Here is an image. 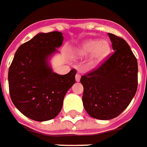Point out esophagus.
Wrapping results in <instances>:
<instances>
[{"label":"esophagus","mask_w":147,"mask_h":147,"mask_svg":"<svg viewBox=\"0 0 147 147\" xmlns=\"http://www.w3.org/2000/svg\"><path fill=\"white\" fill-rule=\"evenodd\" d=\"M75 78H76V81H77V82H80V79H81V74L78 73V74H76Z\"/></svg>","instance_id":"esophagus-1"}]
</instances>
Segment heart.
Here are the masks:
<instances>
[{
	"mask_svg": "<svg viewBox=\"0 0 147 147\" xmlns=\"http://www.w3.org/2000/svg\"><path fill=\"white\" fill-rule=\"evenodd\" d=\"M110 51V45L108 41L89 40L84 42L76 51V55L78 57H85L90 55V64L96 66L105 59Z\"/></svg>",
	"mask_w": 147,
	"mask_h": 147,
	"instance_id": "b5f03b06",
	"label": "heart"
}]
</instances>
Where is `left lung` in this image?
Masks as SVG:
<instances>
[{
  "label": "left lung",
  "instance_id": "1",
  "mask_svg": "<svg viewBox=\"0 0 147 147\" xmlns=\"http://www.w3.org/2000/svg\"><path fill=\"white\" fill-rule=\"evenodd\" d=\"M108 35L114 52L99 67L81 78L85 111L102 120L120 115L138 87V62L131 47L121 37Z\"/></svg>",
  "mask_w": 147,
  "mask_h": 147
}]
</instances>
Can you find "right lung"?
Returning <instances> with one entry per match:
<instances>
[{
	"mask_svg": "<svg viewBox=\"0 0 147 147\" xmlns=\"http://www.w3.org/2000/svg\"><path fill=\"white\" fill-rule=\"evenodd\" d=\"M62 32L38 33L16 52L9 69V93L23 115L35 121L55 118L65 93L75 83L77 70L59 75L49 66L48 58L61 47Z\"/></svg>",
	"mask_w": 147,
	"mask_h": 147,
	"instance_id": "add662e5",
	"label": "right lung"
}]
</instances>
